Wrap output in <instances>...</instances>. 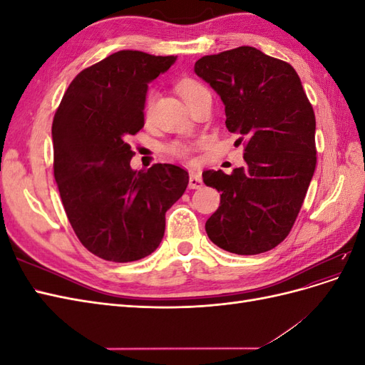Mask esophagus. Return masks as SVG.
<instances>
[{
	"label": "esophagus",
	"mask_w": 365,
	"mask_h": 365,
	"mask_svg": "<svg viewBox=\"0 0 365 365\" xmlns=\"http://www.w3.org/2000/svg\"><path fill=\"white\" fill-rule=\"evenodd\" d=\"M201 185H202L201 175L192 172L190 176H189V187H190V189H200Z\"/></svg>",
	"instance_id": "34e87169"
}]
</instances>
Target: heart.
Masks as SVG:
<instances>
[{
    "instance_id": "b5f03b06",
    "label": "heart",
    "mask_w": 365,
    "mask_h": 365,
    "mask_svg": "<svg viewBox=\"0 0 365 365\" xmlns=\"http://www.w3.org/2000/svg\"><path fill=\"white\" fill-rule=\"evenodd\" d=\"M176 88H178V93L184 98L185 103H189L197 93H201L202 90H205V88L201 83H197V82H195L192 79H182L178 85H176ZM152 102H153V94H152V91H149L148 97H146V108H145L146 115L150 113ZM169 150L176 157L185 158V157L190 155L192 146L190 145H185V143H173V145L169 148Z\"/></svg>"
}]
</instances>
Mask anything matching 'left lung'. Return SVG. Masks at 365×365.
I'll return each mask as SVG.
<instances>
[{
	"mask_svg": "<svg viewBox=\"0 0 365 365\" xmlns=\"http://www.w3.org/2000/svg\"><path fill=\"white\" fill-rule=\"evenodd\" d=\"M195 73L225 105V125L244 143V168L205 170L220 204L205 222L215 245L252 256L286 239L315 172V114L297 71L254 47L204 56Z\"/></svg>",
	"mask_w": 365,
	"mask_h": 365,
	"instance_id": "8db88e82",
	"label": "left lung"
}]
</instances>
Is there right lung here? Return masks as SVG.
Listing matches in <instances>:
<instances>
[{
	"label": "right lung",
	"mask_w": 365,
	"mask_h": 365,
	"mask_svg": "<svg viewBox=\"0 0 365 365\" xmlns=\"http://www.w3.org/2000/svg\"><path fill=\"white\" fill-rule=\"evenodd\" d=\"M175 61L117 51L77 74L54 114L53 169L65 213L82 245L103 260L134 262L155 251L165 212L189 184L175 164L132 170L126 143L145 126L148 83Z\"/></svg>",
	"instance_id": "right-lung-1"
}]
</instances>
